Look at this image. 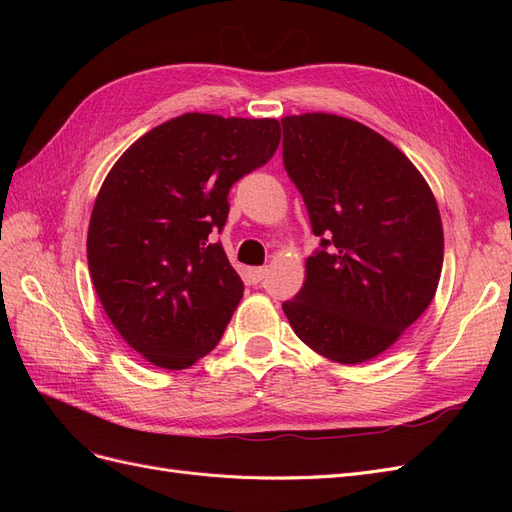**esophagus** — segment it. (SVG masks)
<instances>
[{
	"label": "esophagus",
	"instance_id": "obj_1",
	"mask_svg": "<svg viewBox=\"0 0 512 512\" xmlns=\"http://www.w3.org/2000/svg\"><path fill=\"white\" fill-rule=\"evenodd\" d=\"M265 275H267L265 267H250L245 271V277L250 284H260L262 280H265Z\"/></svg>",
	"mask_w": 512,
	"mask_h": 512
}]
</instances>
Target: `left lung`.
<instances>
[{"mask_svg": "<svg viewBox=\"0 0 512 512\" xmlns=\"http://www.w3.org/2000/svg\"><path fill=\"white\" fill-rule=\"evenodd\" d=\"M284 166L322 250L282 305L303 344L342 365L376 359L436 297L444 232L429 183L391 141L331 113L282 119Z\"/></svg>", "mask_w": 512, "mask_h": 512, "instance_id": "1", "label": "left lung"}]
</instances>
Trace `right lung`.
I'll return each mask as SVG.
<instances>
[{
	"mask_svg": "<svg viewBox=\"0 0 512 512\" xmlns=\"http://www.w3.org/2000/svg\"><path fill=\"white\" fill-rule=\"evenodd\" d=\"M277 119L185 113L132 143L108 170L87 232V262L108 320L162 369L215 346L243 297L224 247L228 190L277 151Z\"/></svg>",
	"mask_w": 512,
	"mask_h": 512,
	"instance_id": "add662e5",
	"label": "right lung"
}]
</instances>
